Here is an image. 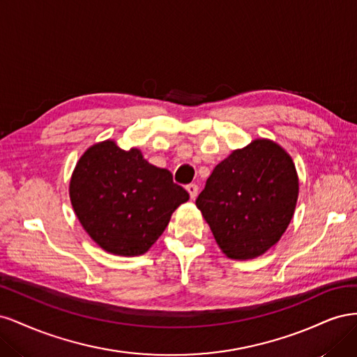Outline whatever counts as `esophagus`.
I'll list each match as a JSON object with an SVG mask.
<instances>
[{
	"instance_id": "34e87169",
	"label": "esophagus",
	"mask_w": 357,
	"mask_h": 357,
	"mask_svg": "<svg viewBox=\"0 0 357 357\" xmlns=\"http://www.w3.org/2000/svg\"><path fill=\"white\" fill-rule=\"evenodd\" d=\"M189 195H190V199H195L198 197V186L195 185V183H190V185L186 186Z\"/></svg>"
}]
</instances>
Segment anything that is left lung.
Listing matches in <instances>:
<instances>
[{
    "label": "left lung",
    "mask_w": 357,
    "mask_h": 357,
    "mask_svg": "<svg viewBox=\"0 0 357 357\" xmlns=\"http://www.w3.org/2000/svg\"><path fill=\"white\" fill-rule=\"evenodd\" d=\"M298 195L294 159L273 139L256 138L213 169L197 207L226 257L247 261L280 241Z\"/></svg>",
    "instance_id": "obj_1"
}]
</instances>
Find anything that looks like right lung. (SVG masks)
<instances>
[{"instance_id":"right-lung-1","label":"right lung","mask_w":357,"mask_h":357,"mask_svg":"<svg viewBox=\"0 0 357 357\" xmlns=\"http://www.w3.org/2000/svg\"><path fill=\"white\" fill-rule=\"evenodd\" d=\"M70 199L83 229L102 250L139 256L156 243L189 193L168 169L149 164L142 150H123L105 139L75 164Z\"/></svg>"}]
</instances>
